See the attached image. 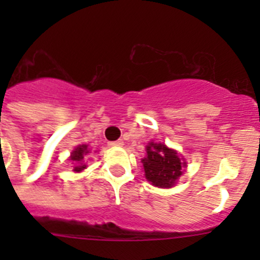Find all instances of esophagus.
I'll list each match as a JSON object with an SVG mask.
<instances>
[{
	"mask_svg": "<svg viewBox=\"0 0 260 260\" xmlns=\"http://www.w3.org/2000/svg\"><path fill=\"white\" fill-rule=\"evenodd\" d=\"M110 146L112 147H122L123 146V141L122 139H118V141H114V142H110Z\"/></svg>",
	"mask_w": 260,
	"mask_h": 260,
	"instance_id": "34e87169",
	"label": "esophagus"
}]
</instances>
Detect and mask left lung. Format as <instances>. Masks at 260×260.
<instances>
[{
	"label": "left lung",
	"mask_w": 260,
	"mask_h": 260,
	"mask_svg": "<svg viewBox=\"0 0 260 260\" xmlns=\"http://www.w3.org/2000/svg\"><path fill=\"white\" fill-rule=\"evenodd\" d=\"M147 156L142 158L144 176L156 187L168 189L177 183L186 168V161L178 152L162 143H148Z\"/></svg>",
	"instance_id": "8db88e82"
}]
</instances>
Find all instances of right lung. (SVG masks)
Returning a JSON list of instances; mask_svg holds the SVG:
<instances>
[{
    "label": "right lung",
    "mask_w": 260,
    "mask_h": 260,
    "mask_svg": "<svg viewBox=\"0 0 260 260\" xmlns=\"http://www.w3.org/2000/svg\"><path fill=\"white\" fill-rule=\"evenodd\" d=\"M87 153H89L88 146H87V144H80V146H78L77 148L71 152V156L69 160L71 161V164L74 165V169H73V171L82 172L83 169H86V164H84L83 161L84 157L87 156Z\"/></svg>",
    "instance_id": "right-lung-1"
}]
</instances>
